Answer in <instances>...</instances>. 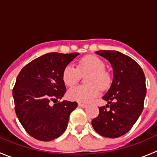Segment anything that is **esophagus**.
Here are the masks:
<instances>
[{
    "mask_svg": "<svg viewBox=\"0 0 157 157\" xmlns=\"http://www.w3.org/2000/svg\"><path fill=\"white\" fill-rule=\"evenodd\" d=\"M78 106L81 107V108H86L87 105H85V104H82V103H78Z\"/></svg>",
    "mask_w": 157,
    "mask_h": 157,
    "instance_id": "esophagus-1",
    "label": "esophagus"
}]
</instances>
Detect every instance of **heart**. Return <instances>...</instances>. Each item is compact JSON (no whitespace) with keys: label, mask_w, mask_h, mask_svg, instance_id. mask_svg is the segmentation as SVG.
Listing matches in <instances>:
<instances>
[{"label":"heart","mask_w":157,"mask_h":157,"mask_svg":"<svg viewBox=\"0 0 157 157\" xmlns=\"http://www.w3.org/2000/svg\"><path fill=\"white\" fill-rule=\"evenodd\" d=\"M105 62L95 56L82 58L78 63L77 68L67 64L63 71V80L67 86L75 85L81 75L89 74L86 77L87 85H78L69 89L67 96L71 100L87 103L98 95L100 89L109 88L112 82V75L105 70Z\"/></svg>","instance_id":"1"}]
</instances>
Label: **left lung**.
Wrapping results in <instances>:
<instances>
[{"label": "left lung", "mask_w": 157, "mask_h": 157, "mask_svg": "<svg viewBox=\"0 0 157 157\" xmlns=\"http://www.w3.org/2000/svg\"><path fill=\"white\" fill-rule=\"evenodd\" d=\"M96 53L110 62L113 80L102 98L109 105L99 107V115L92 120V126L103 137L119 138L132 128L143 110L145 74L135 60L118 51L101 50Z\"/></svg>", "instance_id": "left-lung-1"}]
</instances>
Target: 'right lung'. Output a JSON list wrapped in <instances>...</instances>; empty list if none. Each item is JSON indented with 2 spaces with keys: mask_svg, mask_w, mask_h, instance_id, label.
<instances>
[{
  "mask_svg": "<svg viewBox=\"0 0 157 157\" xmlns=\"http://www.w3.org/2000/svg\"><path fill=\"white\" fill-rule=\"evenodd\" d=\"M78 54L46 53L27 63L18 75L12 90L15 111L25 130L35 139L52 141L66 130L78 103H50L66 93L63 71Z\"/></svg>",
  "mask_w": 157,
  "mask_h": 157,
  "instance_id": "obj_1",
  "label": "right lung"
}]
</instances>
